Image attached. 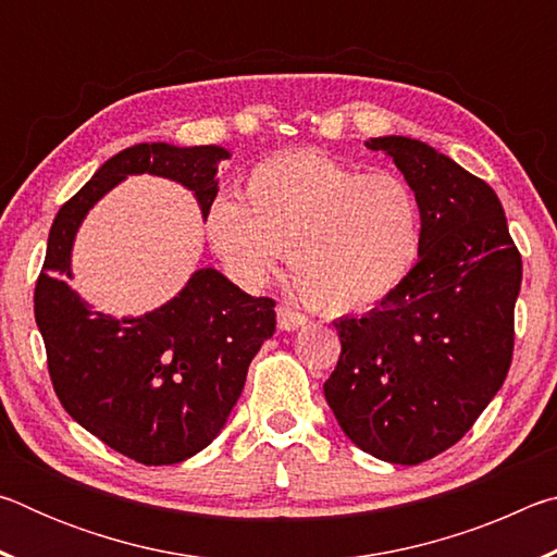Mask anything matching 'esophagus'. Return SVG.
<instances>
[{"mask_svg":"<svg viewBox=\"0 0 557 557\" xmlns=\"http://www.w3.org/2000/svg\"><path fill=\"white\" fill-rule=\"evenodd\" d=\"M305 324H307V317L297 312L295 307H289V305L277 307V326L282 329V332H295V329L305 326Z\"/></svg>","mask_w":557,"mask_h":557,"instance_id":"34e87169","label":"esophagus"}]
</instances>
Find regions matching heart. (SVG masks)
<instances>
[{
  "label": "heart",
  "instance_id": "obj_1",
  "mask_svg": "<svg viewBox=\"0 0 557 557\" xmlns=\"http://www.w3.org/2000/svg\"><path fill=\"white\" fill-rule=\"evenodd\" d=\"M213 250L235 277L265 282L282 252L301 292L326 312H356L400 285L420 256L422 213L400 174L369 172L299 149L250 169L245 201L215 196Z\"/></svg>",
  "mask_w": 557,
  "mask_h": 557
}]
</instances>
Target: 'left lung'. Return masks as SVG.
Here are the masks:
<instances>
[{"mask_svg":"<svg viewBox=\"0 0 557 557\" xmlns=\"http://www.w3.org/2000/svg\"><path fill=\"white\" fill-rule=\"evenodd\" d=\"M420 199V260L381 305L336 319L342 356L324 383L346 437L420 465L467 435L513 356L521 252L494 188L410 137H373Z\"/></svg>","mask_w":557,"mask_h":557,"instance_id":"8db88e82","label":"left lung"}]
</instances>
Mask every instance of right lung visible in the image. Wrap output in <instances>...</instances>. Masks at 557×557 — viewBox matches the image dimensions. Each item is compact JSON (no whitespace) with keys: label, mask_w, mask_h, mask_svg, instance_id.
Wrapping results in <instances>:
<instances>
[{"label":"right lung","mask_w":557,"mask_h":557,"mask_svg":"<svg viewBox=\"0 0 557 557\" xmlns=\"http://www.w3.org/2000/svg\"><path fill=\"white\" fill-rule=\"evenodd\" d=\"M228 157L215 145L122 149L55 213L36 280L34 314L65 412L147 467L194 457L223 430L250 361L275 334V299L250 297L219 270L203 268L154 312L115 319L71 289L73 240L86 213L129 174L186 186L206 219L219 194V162Z\"/></svg>","instance_id":"1"}]
</instances>
